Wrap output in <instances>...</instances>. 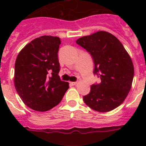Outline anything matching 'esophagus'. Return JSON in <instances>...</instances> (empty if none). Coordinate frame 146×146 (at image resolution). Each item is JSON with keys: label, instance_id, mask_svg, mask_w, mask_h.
I'll list each match as a JSON object with an SVG mask.
<instances>
[{"label": "esophagus", "instance_id": "esophagus-1", "mask_svg": "<svg viewBox=\"0 0 146 146\" xmlns=\"http://www.w3.org/2000/svg\"><path fill=\"white\" fill-rule=\"evenodd\" d=\"M70 84L71 86H75V85L77 84V82H70Z\"/></svg>", "mask_w": 146, "mask_h": 146}]
</instances>
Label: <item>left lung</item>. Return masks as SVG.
Here are the masks:
<instances>
[{
  "instance_id": "left-lung-1",
  "label": "left lung",
  "mask_w": 146,
  "mask_h": 146,
  "mask_svg": "<svg viewBox=\"0 0 146 146\" xmlns=\"http://www.w3.org/2000/svg\"><path fill=\"white\" fill-rule=\"evenodd\" d=\"M89 52L94 61L95 75L101 79L92 85L83 101L98 112H108L122 104L131 89L134 67L122 43L111 33L99 31L76 40Z\"/></svg>"
}]
</instances>
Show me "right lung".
Returning <instances> with one entry per match:
<instances>
[{
  "label": "right lung",
  "instance_id": "right-lung-1",
  "mask_svg": "<svg viewBox=\"0 0 146 146\" xmlns=\"http://www.w3.org/2000/svg\"><path fill=\"white\" fill-rule=\"evenodd\" d=\"M60 38L43 35L20 50L15 63L14 86L29 108L46 111L59 104L69 88L58 75Z\"/></svg>",
  "mask_w": 146,
  "mask_h": 146
}]
</instances>
